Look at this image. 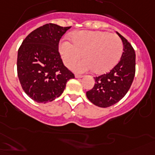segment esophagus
<instances>
[{
    "instance_id": "obj_1",
    "label": "esophagus",
    "mask_w": 155,
    "mask_h": 155,
    "mask_svg": "<svg viewBox=\"0 0 155 155\" xmlns=\"http://www.w3.org/2000/svg\"><path fill=\"white\" fill-rule=\"evenodd\" d=\"M75 78H83V76L80 74H75Z\"/></svg>"
}]
</instances>
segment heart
Instances as JSON below:
<instances>
[{
	"label": "heart",
	"instance_id": "b5f03b06",
	"mask_svg": "<svg viewBox=\"0 0 155 155\" xmlns=\"http://www.w3.org/2000/svg\"><path fill=\"white\" fill-rule=\"evenodd\" d=\"M72 42L62 41L59 52L66 66L79 60L83 55L86 58L70 66L79 73L92 70L97 74L108 72L118 63L124 48L120 37L101 31H77L73 34Z\"/></svg>",
	"mask_w": 155,
	"mask_h": 155
}]
</instances>
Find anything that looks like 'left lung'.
Listing matches in <instances>:
<instances>
[{"mask_svg": "<svg viewBox=\"0 0 155 155\" xmlns=\"http://www.w3.org/2000/svg\"><path fill=\"white\" fill-rule=\"evenodd\" d=\"M116 33L124 44L120 61L110 72L94 78V87L86 92L87 98L101 108L110 107L120 101L130 89L135 77V51L124 37Z\"/></svg>", "mask_w": 155, "mask_h": 155, "instance_id": "left-lung-1", "label": "left lung"}]
</instances>
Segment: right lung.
I'll use <instances>...</instances> for the list:
<instances>
[{"instance_id": "obj_1", "label": "right lung", "mask_w": 155, "mask_h": 155, "mask_svg": "<svg viewBox=\"0 0 155 155\" xmlns=\"http://www.w3.org/2000/svg\"><path fill=\"white\" fill-rule=\"evenodd\" d=\"M70 28L45 24L31 31L19 48L17 74L20 85L27 95L38 103L51 102L60 97L66 82L74 78L58 52L60 39Z\"/></svg>"}]
</instances>
